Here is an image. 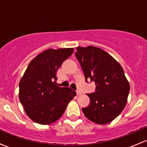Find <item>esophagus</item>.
I'll return each mask as SVG.
<instances>
[{"label": "esophagus", "mask_w": 147, "mask_h": 147, "mask_svg": "<svg viewBox=\"0 0 147 147\" xmlns=\"http://www.w3.org/2000/svg\"><path fill=\"white\" fill-rule=\"evenodd\" d=\"M76 92H77V95H82V92H81L80 90H77V91H76Z\"/></svg>", "instance_id": "34e87169"}]
</instances>
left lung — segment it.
<instances>
[{
	"label": "left lung",
	"mask_w": 147,
	"mask_h": 147,
	"mask_svg": "<svg viewBox=\"0 0 147 147\" xmlns=\"http://www.w3.org/2000/svg\"><path fill=\"white\" fill-rule=\"evenodd\" d=\"M75 56L86 81L95 82L96 91L87 94L90 103L82 109L88 119L98 124L112 122L127 102L130 85L121 65L109 53L94 46L78 47Z\"/></svg>",
	"instance_id": "8db88e82"
}]
</instances>
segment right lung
<instances>
[{
	"label": "right lung",
	"instance_id": "right-lung-1",
	"mask_svg": "<svg viewBox=\"0 0 147 147\" xmlns=\"http://www.w3.org/2000/svg\"><path fill=\"white\" fill-rule=\"evenodd\" d=\"M73 48L48 49L28 65L19 82V99L25 113L40 124H50L63 114L76 95L70 88L57 85V71Z\"/></svg>",
	"mask_w": 147,
	"mask_h": 147
}]
</instances>
